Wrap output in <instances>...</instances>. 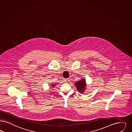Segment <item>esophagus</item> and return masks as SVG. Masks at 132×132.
Segmentation results:
<instances>
[{"label": "esophagus", "mask_w": 132, "mask_h": 132, "mask_svg": "<svg viewBox=\"0 0 132 132\" xmlns=\"http://www.w3.org/2000/svg\"><path fill=\"white\" fill-rule=\"evenodd\" d=\"M64 81L66 82H68L69 81H70V79H64Z\"/></svg>", "instance_id": "esophagus-1"}]
</instances>
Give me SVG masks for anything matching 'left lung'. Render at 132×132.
I'll return each mask as SVG.
<instances>
[{
  "mask_svg": "<svg viewBox=\"0 0 132 132\" xmlns=\"http://www.w3.org/2000/svg\"><path fill=\"white\" fill-rule=\"evenodd\" d=\"M75 85L78 91H81V93L83 92L82 91L85 90V81L84 79H81V80L78 81L75 83Z\"/></svg>",
  "mask_w": 132,
  "mask_h": 132,
  "instance_id": "obj_1",
  "label": "left lung"
}]
</instances>
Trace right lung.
I'll return each instance as SVG.
<instances>
[{"instance_id":"add662e5","label":"right lung","mask_w":132,"mask_h":132,"mask_svg":"<svg viewBox=\"0 0 132 132\" xmlns=\"http://www.w3.org/2000/svg\"><path fill=\"white\" fill-rule=\"evenodd\" d=\"M54 85H53H53H52V86H53V87H54Z\"/></svg>"}]
</instances>
